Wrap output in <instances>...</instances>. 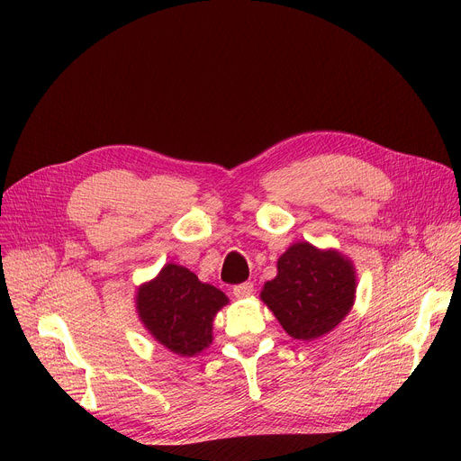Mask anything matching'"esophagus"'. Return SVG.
Instances as JSON below:
<instances>
[{"label":"esophagus","mask_w":461,"mask_h":461,"mask_svg":"<svg viewBox=\"0 0 461 461\" xmlns=\"http://www.w3.org/2000/svg\"><path fill=\"white\" fill-rule=\"evenodd\" d=\"M255 292V286L253 282H241V285L234 286L232 288V294L238 297V299H245V297H251Z\"/></svg>","instance_id":"esophagus-1"}]
</instances>
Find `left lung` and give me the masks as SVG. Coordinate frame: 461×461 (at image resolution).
<instances>
[{
  "label": "left lung",
  "instance_id": "obj_1",
  "mask_svg": "<svg viewBox=\"0 0 461 461\" xmlns=\"http://www.w3.org/2000/svg\"><path fill=\"white\" fill-rule=\"evenodd\" d=\"M357 267L338 249L308 241L292 243L276 262L260 299L294 339L310 341L332 332L357 299Z\"/></svg>",
  "mask_w": 461,
  "mask_h": 461
}]
</instances>
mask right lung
<instances>
[{"label": "right lung", "mask_w": 461, "mask_h": 461, "mask_svg": "<svg viewBox=\"0 0 461 461\" xmlns=\"http://www.w3.org/2000/svg\"><path fill=\"white\" fill-rule=\"evenodd\" d=\"M136 313L144 329L179 357H195L210 347L212 323L229 304L216 286L201 282L195 273L179 264H166L160 273L136 290Z\"/></svg>", "instance_id": "right-lung-1"}]
</instances>
